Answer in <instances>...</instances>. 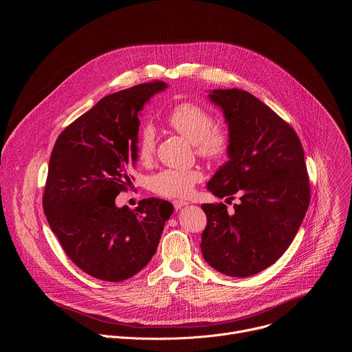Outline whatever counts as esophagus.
I'll list each match as a JSON object with an SVG mask.
<instances>
[{"instance_id":"34e87169","label":"esophagus","mask_w":352,"mask_h":352,"mask_svg":"<svg viewBox=\"0 0 352 352\" xmlns=\"http://www.w3.org/2000/svg\"><path fill=\"white\" fill-rule=\"evenodd\" d=\"M188 205H189V202H185V200H174V202H173V206H174L175 210H178L184 206H188Z\"/></svg>"}]
</instances>
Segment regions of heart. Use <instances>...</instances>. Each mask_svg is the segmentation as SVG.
<instances>
[{
    "label": "heart",
    "mask_w": 352,
    "mask_h": 352,
    "mask_svg": "<svg viewBox=\"0 0 352 352\" xmlns=\"http://www.w3.org/2000/svg\"><path fill=\"white\" fill-rule=\"evenodd\" d=\"M167 125L193 143L199 157L208 162L226 159L231 150V136L223 126L214 125L213 116L200 106L189 102L175 106L166 118ZM156 152V133L153 126L144 125L135 140V153L140 163L153 160ZM202 179L199 170L166 168L150 178V189L163 197H185L195 184Z\"/></svg>",
    "instance_id": "heart-1"
}]
</instances>
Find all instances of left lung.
Returning a JSON list of instances; mask_svg holds the SVG:
<instances>
[{"label":"left lung","mask_w":352,"mask_h":352,"mask_svg":"<svg viewBox=\"0 0 352 352\" xmlns=\"http://www.w3.org/2000/svg\"><path fill=\"white\" fill-rule=\"evenodd\" d=\"M221 107L231 136L230 160L208 189L227 202L202 205L208 226L202 254L217 272L254 276L281 258L295 238L311 202L304 147L292 126L258 97L241 89L209 94Z\"/></svg>","instance_id":"obj_1"}]
</instances>
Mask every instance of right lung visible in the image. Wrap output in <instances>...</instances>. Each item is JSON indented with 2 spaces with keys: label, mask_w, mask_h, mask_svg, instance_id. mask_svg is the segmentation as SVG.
I'll return each mask as SVG.
<instances>
[{
  "label": "right lung",
  "mask_w": 352,
  "mask_h": 352,
  "mask_svg": "<svg viewBox=\"0 0 352 352\" xmlns=\"http://www.w3.org/2000/svg\"><path fill=\"white\" fill-rule=\"evenodd\" d=\"M162 80L109 94L69 124L57 138L48 163L43 210L68 258L103 281H122L156 254L167 200L147 197L136 209L117 208L116 197L133 178L138 113Z\"/></svg>",
  "instance_id": "add662e5"
}]
</instances>
